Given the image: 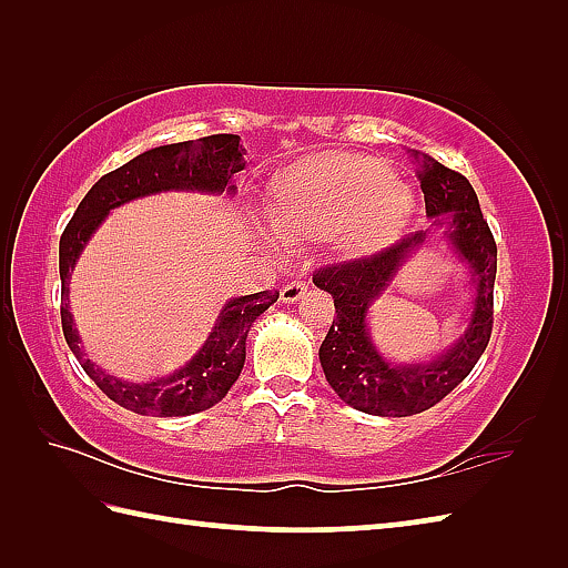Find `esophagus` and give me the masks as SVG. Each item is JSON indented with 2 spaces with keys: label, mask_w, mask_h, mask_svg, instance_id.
Masks as SVG:
<instances>
[{
  "label": "esophagus",
  "mask_w": 568,
  "mask_h": 568,
  "mask_svg": "<svg viewBox=\"0 0 568 568\" xmlns=\"http://www.w3.org/2000/svg\"><path fill=\"white\" fill-rule=\"evenodd\" d=\"M307 293V285L305 283H300V281H295V283H291V285H285L283 291H281V300L285 305H295L300 297H303Z\"/></svg>",
  "instance_id": "esophagus-1"
}]
</instances>
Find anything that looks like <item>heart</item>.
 Returning <instances> with one entry per match:
<instances>
[{
    "label": "heart",
    "mask_w": 568,
    "mask_h": 568,
    "mask_svg": "<svg viewBox=\"0 0 568 568\" xmlns=\"http://www.w3.org/2000/svg\"><path fill=\"white\" fill-rule=\"evenodd\" d=\"M265 212L273 232L291 244L324 236L334 256L358 261L403 234L415 195L381 161L312 153L275 175ZM261 239L273 241L265 232Z\"/></svg>",
    "instance_id": "1"
}]
</instances>
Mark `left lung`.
<instances>
[{"instance_id":"left-lung-1","label":"left lung","mask_w":568,"mask_h":568,"mask_svg":"<svg viewBox=\"0 0 568 568\" xmlns=\"http://www.w3.org/2000/svg\"><path fill=\"white\" fill-rule=\"evenodd\" d=\"M425 192L429 229L409 234L376 256L322 268L312 277L334 297L336 317L320 346V364L334 393L366 415L409 417L437 405L484 356L493 329V285L498 248L474 187L462 173L409 149ZM442 240L471 273L475 300L465 334L439 357L413 365L385 359L369 339L367 317L402 265L419 247Z\"/></svg>"}]
</instances>
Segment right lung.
Listing matches in <instances>:
<instances>
[{
    "instance_id": "right-lung-1",
    "label": "right lung",
    "mask_w": 568,
    "mask_h": 568,
    "mask_svg": "<svg viewBox=\"0 0 568 568\" xmlns=\"http://www.w3.org/2000/svg\"><path fill=\"white\" fill-rule=\"evenodd\" d=\"M239 141L241 139L234 134H214L139 153L136 159L102 175L92 185L60 236L58 265L60 283H63L60 320H63L65 342L84 373L98 383V388L110 400L136 415L185 417L220 403L244 368L251 324L275 303L277 293L263 291L226 300L210 336L185 366L173 371L171 376L134 383L112 376L84 356L70 312V275L75 271L82 248L88 246L106 214L126 202L159 195V192H204V195L234 197V175L246 168V149H241Z\"/></svg>"
}]
</instances>
